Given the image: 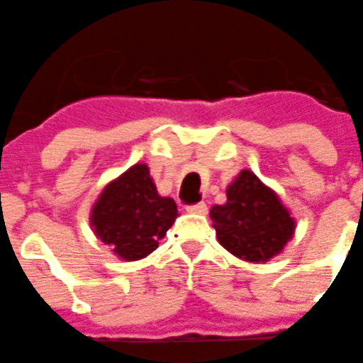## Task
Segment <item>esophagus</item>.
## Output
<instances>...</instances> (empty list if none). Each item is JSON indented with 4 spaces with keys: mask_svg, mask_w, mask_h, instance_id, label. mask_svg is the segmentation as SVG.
I'll return each instance as SVG.
<instances>
[{
    "mask_svg": "<svg viewBox=\"0 0 363 363\" xmlns=\"http://www.w3.org/2000/svg\"><path fill=\"white\" fill-rule=\"evenodd\" d=\"M188 211H189V213H194V215H206V213H208V206H206L204 202H201V204L189 206Z\"/></svg>",
    "mask_w": 363,
    "mask_h": 363,
    "instance_id": "obj_1",
    "label": "esophagus"
}]
</instances>
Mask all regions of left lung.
Returning <instances> with one entry per match:
<instances>
[{"mask_svg":"<svg viewBox=\"0 0 363 363\" xmlns=\"http://www.w3.org/2000/svg\"><path fill=\"white\" fill-rule=\"evenodd\" d=\"M226 204L210 210L220 246L237 259L257 264L282 253L295 235L296 220L275 189L251 169H242L226 188Z\"/></svg>","mask_w":363,"mask_h":363,"instance_id":"8db88e82","label":"left lung"}]
</instances>
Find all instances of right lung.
<instances>
[{"mask_svg": "<svg viewBox=\"0 0 363 363\" xmlns=\"http://www.w3.org/2000/svg\"><path fill=\"white\" fill-rule=\"evenodd\" d=\"M179 217L174 199L161 197L145 162L104 186L90 210V226L117 259L133 262L157 250Z\"/></svg>", "mask_w": 363, "mask_h": 363, "instance_id": "obj_1", "label": "right lung"}]
</instances>
